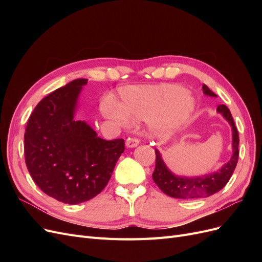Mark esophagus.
<instances>
[{"label":"esophagus","mask_w":262,"mask_h":262,"mask_svg":"<svg viewBox=\"0 0 262 262\" xmlns=\"http://www.w3.org/2000/svg\"><path fill=\"white\" fill-rule=\"evenodd\" d=\"M140 143V140L137 139V138H129L128 140H126V146L128 147H136L138 146Z\"/></svg>","instance_id":"obj_1"}]
</instances>
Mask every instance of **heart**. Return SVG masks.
<instances>
[{
    "mask_svg": "<svg viewBox=\"0 0 262 262\" xmlns=\"http://www.w3.org/2000/svg\"><path fill=\"white\" fill-rule=\"evenodd\" d=\"M194 110V99L176 84L130 85L120 89L117 106L108 101L107 115L118 120L149 119L152 130L166 136L187 121Z\"/></svg>",
    "mask_w": 262,
    "mask_h": 262,
    "instance_id": "1",
    "label": "heart"
}]
</instances>
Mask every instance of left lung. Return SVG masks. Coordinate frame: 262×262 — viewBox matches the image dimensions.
<instances>
[{
    "label": "left lung",
    "mask_w": 262,
    "mask_h": 262,
    "mask_svg": "<svg viewBox=\"0 0 262 262\" xmlns=\"http://www.w3.org/2000/svg\"><path fill=\"white\" fill-rule=\"evenodd\" d=\"M202 91L205 95L212 97H216L209 87L203 84ZM217 113L223 115V117L232 125L233 130V155L231 161L226 163L220 170L204 175L202 177H180L176 176L166 167L165 163L162 160V156L157 149H155L156 155V164L155 169L153 172V180L164 193L171 198H177V199H196V198H207L220 191L223 189L225 185L231 179L235 167L238 162V144L239 137L238 131L234 122V119L231 115V112L225 105H219Z\"/></svg>",
    "instance_id": "8db88e82"
}]
</instances>
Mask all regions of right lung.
I'll list each match as a JSON object with an SVG mask.
<instances>
[{"label":"right lung","mask_w":262,"mask_h":262,"mask_svg":"<svg viewBox=\"0 0 262 262\" xmlns=\"http://www.w3.org/2000/svg\"><path fill=\"white\" fill-rule=\"evenodd\" d=\"M85 78H77L42 98L25 130V162L36 185L68 204L89 201L102 191L124 150V140L97 137L85 121H74Z\"/></svg>","instance_id":"obj_1"}]
</instances>
